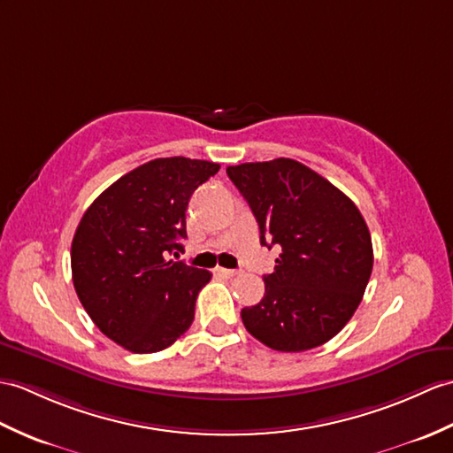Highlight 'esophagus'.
Segmentation results:
<instances>
[{
	"instance_id": "1",
	"label": "esophagus",
	"mask_w": 453,
	"mask_h": 453,
	"mask_svg": "<svg viewBox=\"0 0 453 453\" xmlns=\"http://www.w3.org/2000/svg\"><path fill=\"white\" fill-rule=\"evenodd\" d=\"M214 272H216L218 276H222V278H234V276H237V270H231V268H222V266H218Z\"/></svg>"
}]
</instances>
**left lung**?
Masks as SVG:
<instances>
[{
	"instance_id": "left-lung-1",
	"label": "left lung",
	"mask_w": 453,
	"mask_h": 453,
	"mask_svg": "<svg viewBox=\"0 0 453 453\" xmlns=\"http://www.w3.org/2000/svg\"><path fill=\"white\" fill-rule=\"evenodd\" d=\"M255 214L260 243L281 247L265 297L241 311L270 349L299 353L332 340L359 307L372 272V241L359 208L338 187L289 157L229 165Z\"/></svg>"
}]
</instances>
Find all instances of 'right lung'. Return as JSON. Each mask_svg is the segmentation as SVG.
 <instances>
[{
	"mask_svg": "<svg viewBox=\"0 0 453 453\" xmlns=\"http://www.w3.org/2000/svg\"><path fill=\"white\" fill-rule=\"evenodd\" d=\"M219 164L173 156L125 173L82 214L71 245L73 286L104 335L133 353H156L183 335L212 278L175 250L187 239L193 193Z\"/></svg>",
	"mask_w": 453,
	"mask_h": 453,
	"instance_id": "1",
	"label": "right lung"
}]
</instances>
